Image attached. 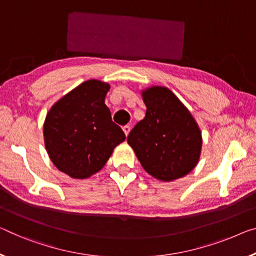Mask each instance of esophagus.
<instances>
[{
  "label": "esophagus",
  "instance_id": "34e87169",
  "mask_svg": "<svg viewBox=\"0 0 256 256\" xmlns=\"http://www.w3.org/2000/svg\"><path fill=\"white\" fill-rule=\"evenodd\" d=\"M122 130H124V135H126V136H128L129 132H130V126H124V127H122Z\"/></svg>",
  "mask_w": 256,
  "mask_h": 256
}]
</instances>
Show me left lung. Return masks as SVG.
I'll use <instances>...</instances> for the list:
<instances>
[{
	"label": "left lung",
	"instance_id": "8db88e82",
	"mask_svg": "<svg viewBox=\"0 0 256 256\" xmlns=\"http://www.w3.org/2000/svg\"><path fill=\"white\" fill-rule=\"evenodd\" d=\"M145 118L127 137L148 174L164 182L188 175L202 153V132L194 118L170 90L153 86L142 90Z\"/></svg>",
	"mask_w": 256,
	"mask_h": 256
}]
</instances>
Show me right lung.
I'll list each match as a JSON object with an SVG mask.
<instances>
[{"mask_svg": "<svg viewBox=\"0 0 256 256\" xmlns=\"http://www.w3.org/2000/svg\"><path fill=\"white\" fill-rule=\"evenodd\" d=\"M110 84L88 80L52 105L43 124L44 145L58 170L72 178L96 174L126 140L105 105Z\"/></svg>", "mask_w": 256, "mask_h": 256, "instance_id": "add662e5", "label": "right lung"}]
</instances>
